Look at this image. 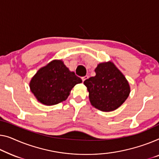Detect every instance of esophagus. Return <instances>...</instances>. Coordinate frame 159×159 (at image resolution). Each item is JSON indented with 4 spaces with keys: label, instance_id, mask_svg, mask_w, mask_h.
<instances>
[{
    "label": "esophagus",
    "instance_id": "1",
    "mask_svg": "<svg viewBox=\"0 0 159 159\" xmlns=\"http://www.w3.org/2000/svg\"><path fill=\"white\" fill-rule=\"evenodd\" d=\"M88 78H89V76H88V75H85V76H84V77H82L81 78V79H82V80H83V82L84 81V80H86Z\"/></svg>",
    "mask_w": 159,
    "mask_h": 159
}]
</instances>
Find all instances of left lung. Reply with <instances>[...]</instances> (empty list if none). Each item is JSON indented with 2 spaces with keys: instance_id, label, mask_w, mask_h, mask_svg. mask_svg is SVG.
Returning <instances> with one entry per match:
<instances>
[{
  "instance_id": "left-lung-1",
  "label": "left lung",
  "mask_w": 159,
  "mask_h": 159,
  "mask_svg": "<svg viewBox=\"0 0 159 159\" xmlns=\"http://www.w3.org/2000/svg\"><path fill=\"white\" fill-rule=\"evenodd\" d=\"M95 72V76L84 82L89 92L90 102L100 111L116 110L129 96V83L111 62L98 64Z\"/></svg>"
}]
</instances>
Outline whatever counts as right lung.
<instances>
[{"mask_svg":"<svg viewBox=\"0 0 159 159\" xmlns=\"http://www.w3.org/2000/svg\"><path fill=\"white\" fill-rule=\"evenodd\" d=\"M82 80L70 72L61 61H53L39 70L30 83V89L44 105H56L66 100L74 86Z\"/></svg>","mask_w":159,"mask_h":159,"instance_id":"obj_1","label":"right lung"}]
</instances>
